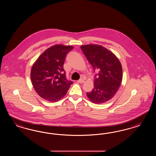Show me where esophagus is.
Returning a JSON list of instances; mask_svg holds the SVG:
<instances>
[{
	"label": "esophagus",
	"instance_id": "obj_1",
	"mask_svg": "<svg viewBox=\"0 0 156 156\" xmlns=\"http://www.w3.org/2000/svg\"><path fill=\"white\" fill-rule=\"evenodd\" d=\"M84 82H85V80H83V79H80V80H78V83H83Z\"/></svg>",
	"mask_w": 156,
	"mask_h": 156
}]
</instances>
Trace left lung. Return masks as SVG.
Here are the masks:
<instances>
[{"label": "left lung", "instance_id": "1", "mask_svg": "<svg viewBox=\"0 0 156 156\" xmlns=\"http://www.w3.org/2000/svg\"><path fill=\"white\" fill-rule=\"evenodd\" d=\"M80 48L95 72L94 88L87 96L94 104L105 103L112 99L122 80V69L118 58L106 48L97 44Z\"/></svg>", "mask_w": 156, "mask_h": 156}]
</instances>
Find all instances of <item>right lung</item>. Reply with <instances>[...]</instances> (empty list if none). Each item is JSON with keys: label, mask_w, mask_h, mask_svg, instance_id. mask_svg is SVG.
I'll return each instance as SVG.
<instances>
[{"label": "right lung", "mask_w": 156, "mask_h": 156, "mask_svg": "<svg viewBox=\"0 0 156 156\" xmlns=\"http://www.w3.org/2000/svg\"><path fill=\"white\" fill-rule=\"evenodd\" d=\"M74 47L57 44L47 48L39 56L31 68V79L38 94L49 102L63 98L70 85L67 80L63 63L66 55Z\"/></svg>", "instance_id": "right-lung-1"}]
</instances>
